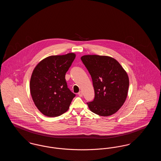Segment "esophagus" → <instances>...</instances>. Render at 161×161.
Wrapping results in <instances>:
<instances>
[{"mask_svg": "<svg viewBox=\"0 0 161 161\" xmlns=\"http://www.w3.org/2000/svg\"><path fill=\"white\" fill-rule=\"evenodd\" d=\"M78 95H79L80 97H83V92H81V91L78 92Z\"/></svg>", "mask_w": 161, "mask_h": 161, "instance_id": "esophagus-1", "label": "esophagus"}]
</instances>
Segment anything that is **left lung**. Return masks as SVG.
<instances>
[{"mask_svg":"<svg viewBox=\"0 0 161 161\" xmlns=\"http://www.w3.org/2000/svg\"><path fill=\"white\" fill-rule=\"evenodd\" d=\"M81 59L91 75L95 91L94 100L87 103L89 109L100 116L114 114L127 97L129 79L126 71L109 56L85 55Z\"/></svg>","mask_w":161,"mask_h":161,"instance_id":"1","label":"left lung"}]
</instances>
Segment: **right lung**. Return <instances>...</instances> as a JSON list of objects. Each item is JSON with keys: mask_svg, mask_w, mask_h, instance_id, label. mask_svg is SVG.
I'll return each mask as SVG.
<instances>
[{"mask_svg": "<svg viewBox=\"0 0 161 161\" xmlns=\"http://www.w3.org/2000/svg\"><path fill=\"white\" fill-rule=\"evenodd\" d=\"M75 53L51 55L33 70L30 93L39 111L48 117L62 115L69 109L75 95L68 88L65 75L74 60Z\"/></svg>", "mask_w": 161, "mask_h": 161, "instance_id": "add662e5", "label": "right lung"}]
</instances>
